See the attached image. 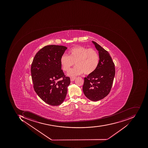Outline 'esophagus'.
Segmentation results:
<instances>
[{
    "label": "esophagus",
    "instance_id": "1",
    "mask_svg": "<svg viewBox=\"0 0 148 148\" xmlns=\"http://www.w3.org/2000/svg\"><path fill=\"white\" fill-rule=\"evenodd\" d=\"M76 79V77H71L70 80L71 82H73V81H74L75 80V79Z\"/></svg>",
    "mask_w": 148,
    "mask_h": 148
}]
</instances>
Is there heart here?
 I'll return each mask as SVG.
<instances>
[{
	"mask_svg": "<svg viewBox=\"0 0 148 148\" xmlns=\"http://www.w3.org/2000/svg\"><path fill=\"white\" fill-rule=\"evenodd\" d=\"M69 56L63 55L60 63L63 70L68 72L75 64L76 66L69 72V76H74L84 73L90 74L93 73L98 66L99 56L97 51L81 46H76L69 51Z\"/></svg>",
	"mask_w": 148,
	"mask_h": 148,
	"instance_id": "1",
	"label": "heart"
}]
</instances>
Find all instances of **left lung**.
<instances>
[{
	"instance_id": "left-lung-1",
	"label": "left lung",
	"mask_w": 148,
	"mask_h": 148,
	"mask_svg": "<svg viewBox=\"0 0 148 148\" xmlns=\"http://www.w3.org/2000/svg\"><path fill=\"white\" fill-rule=\"evenodd\" d=\"M92 42L98 51L99 63L96 70L84 78L83 91L89 100L97 101L110 92L115 76V65L107 51L95 42Z\"/></svg>"
}]
</instances>
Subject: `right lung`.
<instances>
[{
  "mask_svg": "<svg viewBox=\"0 0 148 148\" xmlns=\"http://www.w3.org/2000/svg\"><path fill=\"white\" fill-rule=\"evenodd\" d=\"M67 49L64 46H46L36 54L31 65L34 90L42 101L51 106H59L63 102L70 84V79L65 77L60 63V58Z\"/></svg>",
  "mask_w": 148,
  "mask_h": 148,
  "instance_id": "right-lung-1",
  "label": "right lung"
}]
</instances>
